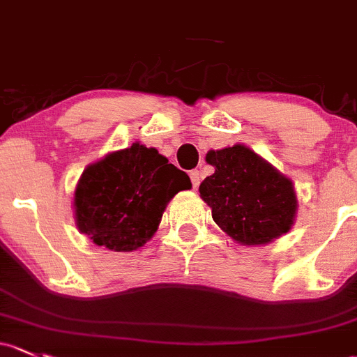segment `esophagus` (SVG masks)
Returning a JSON list of instances; mask_svg holds the SVG:
<instances>
[{
	"label": "esophagus",
	"instance_id": "34e87169",
	"mask_svg": "<svg viewBox=\"0 0 357 357\" xmlns=\"http://www.w3.org/2000/svg\"><path fill=\"white\" fill-rule=\"evenodd\" d=\"M190 178H191V185H193V188H198L200 186V179H202V172L200 171H191L190 172Z\"/></svg>",
	"mask_w": 357,
	"mask_h": 357
}]
</instances>
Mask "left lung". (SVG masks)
<instances>
[{"instance_id": "8db88e82", "label": "left lung", "mask_w": 357, "mask_h": 357, "mask_svg": "<svg viewBox=\"0 0 357 357\" xmlns=\"http://www.w3.org/2000/svg\"><path fill=\"white\" fill-rule=\"evenodd\" d=\"M205 160L215 172L204 179L198 191L229 238L258 246L291 231L298 213L291 178L241 144L208 150Z\"/></svg>"}]
</instances>
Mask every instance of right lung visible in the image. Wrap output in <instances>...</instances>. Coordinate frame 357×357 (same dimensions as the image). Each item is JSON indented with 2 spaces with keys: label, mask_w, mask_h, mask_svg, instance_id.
<instances>
[{
  "label": "right lung",
  "mask_w": 357,
  "mask_h": 357,
  "mask_svg": "<svg viewBox=\"0 0 357 357\" xmlns=\"http://www.w3.org/2000/svg\"><path fill=\"white\" fill-rule=\"evenodd\" d=\"M190 188L185 171L135 142L85 167L73 195L75 222L93 245L138 250L155 234L171 198Z\"/></svg>",
  "instance_id": "1"
}]
</instances>
